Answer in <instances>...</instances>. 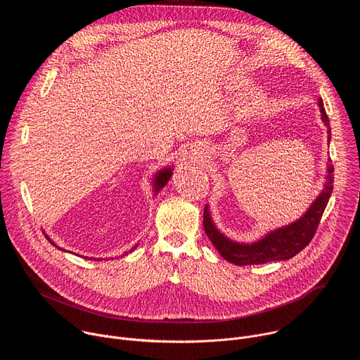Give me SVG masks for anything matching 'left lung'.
Wrapping results in <instances>:
<instances>
[{
  "mask_svg": "<svg viewBox=\"0 0 360 360\" xmlns=\"http://www.w3.org/2000/svg\"><path fill=\"white\" fill-rule=\"evenodd\" d=\"M318 107L322 122L328 128V141L330 142L329 118L325 112L322 99H318ZM329 162L330 158L326 164L323 189L311 203V207L306 210V212L295 222L272 229L253 242H236L224 235L212 219L210 205H205L203 228L222 258L238 266L261 265L274 261H288L304 249L306 245H309L333 191V165Z\"/></svg>",
  "mask_w": 360,
  "mask_h": 360,
  "instance_id": "1",
  "label": "left lung"
}]
</instances>
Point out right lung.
<instances>
[{
    "mask_svg": "<svg viewBox=\"0 0 360 360\" xmlns=\"http://www.w3.org/2000/svg\"><path fill=\"white\" fill-rule=\"evenodd\" d=\"M172 171H174V168L172 167H164L162 169H160V171H157L155 172V175H153V179H152V192H153V196H157L158 193H160V191L168 184V181L171 179V176H172ZM44 233H45V231H42ZM45 238L49 240V243L53 245V246H56V248H58L60 250H63V252H70V250H65V249H63V248H60L58 245H56V242L51 239L46 233H45ZM138 246V243L132 248V249H129L128 252H125L122 256H125V255H128V253H131V252H134L135 250V248ZM78 255V253H77ZM91 259H94V261H102V258H91Z\"/></svg>",
    "mask_w": 360,
    "mask_h": 360,
    "instance_id": "add662e5",
    "label": "right lung"
}]
</instances>
